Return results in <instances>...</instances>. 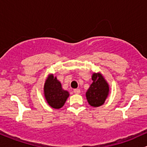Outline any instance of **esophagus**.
Listing matches in <instances>:
<instances>
[{
  "instance_id": "34e87169",
  "label": "esophagus",
  "mask_w": 147,
  "mask_h": 147,
  "mask_svg": "<svg viewBox=\"0 0 147 147\" xmlns=\"http://www.w3.org/2000/svg\"><path fill=\"white\" fill-rule=\"evenodd\" d=\"M74 93L75 94H80V89H75L73 90Z\"/></svg>"
}]
</instances>
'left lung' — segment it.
Instances as JSON below:
<instances>
[{
    "label": "left lung",
    "mask_w": 147,
    "mask_h": 147,
    "mask_svg": "<svg viewBox=\"0 0 147 147\" xmlns=\"http://www.w3.org/2000/svg\"><path fill=\"white\" fill-rule=\"evenodd\" d=\"M92 79L93 82L86 92V99L91 106L98 107L106 101L109 94V86L100 73H94Z\"/></svg>",
    "instance_id": "left-lung-1"
}]
</instances>
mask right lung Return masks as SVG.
Returning a JSON list of instances; mask_svg holds the SVG:
<instances>
[{
    "mask_svg": "<svg viewBox=\"0 0 147 147\" xmlns=\"http://www.w3.org/2000/svg\"><path fill=\"white\" fill-rule=\"evenodd\" d=\"M44 94L48 103L53 109H61L69 96L68 92L62 89L61 82L50 75L44 84Z\"/></svg>",
    "mask_w": 147,
    "mask_h": 147,
    "instance_id": "1",
    "label": "right lung"
}]
</instances>
